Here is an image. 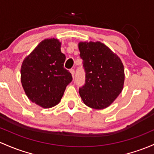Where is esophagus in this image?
<instances>
[{"mask_svg":"<svg viewBox=\"0 0 154 154\" xmlns=\"http://www.w3.org/2000/svg\"><path fill=\"white\" fill-rule=\"evenodd\" d=\"M70 72H71V74H72V77L74 78V69H70Z\"/></svg>","mask_w":154,"mask_h":154,"instance_id":"obj_1","label":"esophagus"}]
</instances>
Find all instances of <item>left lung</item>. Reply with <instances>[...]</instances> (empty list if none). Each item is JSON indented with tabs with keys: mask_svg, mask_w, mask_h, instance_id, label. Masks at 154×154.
I'll return each instance as SVG.
<instances>
[{
	"mask_svg": "<svg viewBox=\"0 0 154 154\" xmlns=\"http://www.w3.org/2000/svg\"><path fill=\"white\" fill-rule=\"evenodd\" d=\"M85 83L79 93L88 107L102 109L109 107L121 93L124 68L121 59L100 42H80Z\"/></svg>",
	"mask_w": 154,
	"mask_h": 154,
	"instance_id": "left-lung-1",
	"label": "left lung"
}]
</instances>
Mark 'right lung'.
I'll return each mask as SVG.
<instances>
[{
  "label": "right lung",
  "instance_id": "add662e5",
  "mask_svg": "<svg viewBox=\"0 0 154 154\" xmlns=\"http://www.w3.org/2000/svg\"><path fill=\"white\" fill-rule=\"evenodd\" d=\"M66 56L60 51V42L47 38L40 42L21 66V82L31 102L43 108L60 102L72 74L63 67Z\"/></svg>",
  "mask_w": 154,
  "mask_h": 154
}]
</instances>
